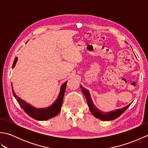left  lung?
Listing matches in <instances>:
<instances>
[{"mask_svg":"<svg viewBox=\"0 0 148 148\" xmlns=\"http://www.w3.org/2000/svg\"><path fill=\"white\" fill-rule=\"evenodd\" d=\"M80 87L82 90V92L84 94V95L85 96L86 99V101L88 106L89 107V109L90 112H92V114L96 117L97 118H99V119H101L103 121H110L113 120L117 118H118L119 116H121V114H123L126 110L128 109V107L130 106L131 103L128 104V106L124 107V108L121 109H115L114 111H109V112H103L100 111V109L96 108V106L94 104L93 102V100L91 97L90 93L89 91L86 90V88L83 87L82 85H80Z\"/></svg>","mask_w":148,"mask_h":148,"instance_id":"obj_1","label":"left lung"}]
</instances>
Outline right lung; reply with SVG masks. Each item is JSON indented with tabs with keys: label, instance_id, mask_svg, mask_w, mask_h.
I'll use <instances>...</instances> for the list:
<instances>
[{
	"label": "right lung",
	"instance_id": "add662e5",
	"mask_svg": "<svg viewBox=\"0 0 148 148\" xmlns=\"http://www.w3.org/2000/svg\"><path fill=\"white\" fill-rule=\"evenodd\" d=\"M18 60V58L16 57L13 64H12V68L14 67ZM67 81H66L65 83L62 84L60 87V90L59 95L57 99L53 103L51 106H49L45 108H36L35 107L32 106L29 103L26 102L25 100H22L20 97L16 95L14 92L13 88L12 86V93H13L14 97L16 99L17 102L21 106V108L23 109V111L25 112L27 114L30 116L32 118L37 119L39 121H45L55 117L56 115L59 114V112L61 111V108L62 106L63 99H64V93L65 92L66 86H67Z\"/></svg>",
	"mask_w": 148,
	"mask_h": 148
}]
</instances>
